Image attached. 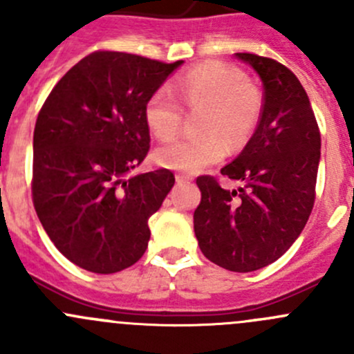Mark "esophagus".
Returning <instances> with one entry per match:
<instances>
[{
  "instance_id": "esophagus-1",
  "label": "esophagus",
  "mask_w": 354,
  "mask_h": 354,
  "mask_svg": "<svg viewBox=\"0 0 354 354\" xmlns=\"http://www.w3.org/2000/svg\"><path fill=\"white\" fill-rule=\"evenodd\" d=\"M176 183H178V185H181V183H190V178L181 176V174H176Z\"/></svg>"
}]
</instances>
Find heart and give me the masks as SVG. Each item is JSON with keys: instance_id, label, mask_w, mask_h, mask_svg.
I'll list each match as a JSON object with an SVG mask.
<instances>
[{"instance_id": "1", "label": "heart", "mask_w": 354, "mask_h": 354, "mask_svg": "<svg viewBox=\"0 0 354 354\" xmlns=\"http://www.w3.org/2000/svg\"><path fill=\"white\" fill-rule=\"evenodd\" d=\"M174 91L190 109L205 108L198 137H176L156 149L159 166L185 174L200 173L219 162L233 147L243 144L259 121L262 99L259 91L236 68L224 63H205L185 73ZM179 99V100H180ZM169 87H159L145 104V121L157 138H167L180 130L185 108Z\"/></svg>"}]
</instances>
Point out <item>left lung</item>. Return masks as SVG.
<instances>
[{
  "mask_svg": "<svg viewBox=\"0 0 354 354\" xmlns=\"http://www.w3.org/2000/svg\"><path fill=\"white\" fill-rule=\"evenodd\" d=\"M236 58L262 80V113L241 154L221 169L243 187L224 190L216 178H197L202 200L194 230L210 262L233 272H252L284 255L308 221L320 131L308 95L289 68L250 53H236Z\"/></svg>",
  "mask_w": 354,
  "mask_h": 354,
  "instance_id": "obj_1",
  "label": "left lung"
}]
</instances>
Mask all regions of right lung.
Masks as SVG:
<instances>
[{"label": "right lung", "instance_id": "add662e5", "mask_svg": "<svg viewBox=\"0 0 354 354\" xmlns=\"http://www.w3.org/2000/svg\"><path fill=\"white\" fill-rule=\"evenodd\" d=\"M181 63L95 51L66 71L39 111L32 200L48 236L75 266L113 274L145 253L149 217L174 174L130 173L151 144L145 104Z\"/></svg>", "mask_w": 354, "mask_h": 354}]
</instances>
